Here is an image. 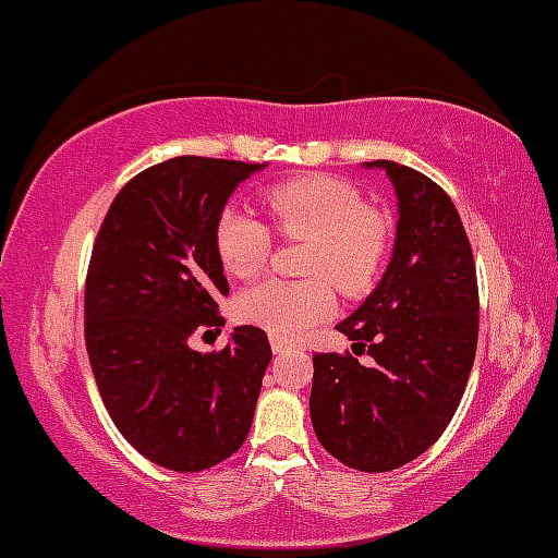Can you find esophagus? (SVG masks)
Instances as JSON below:
<instances>
[{"instance_id": "34e87169", "label": "esophagus", "mask_w": 558, "mask_h": 558, "mask_svg": "<svg viewBox=\"0 0 558 558\" xmlns=\"http://www.w3.org/2000/svg\"><path fill=\"white\" fill-rule=\"evenodd\" d=\"M269 344H272L275 354H280V352H286V349H289V341L278 339V336H269Z\"/></svg>"}]
</instances>
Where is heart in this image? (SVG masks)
Instances as JSON below:
<instances>
[{"label":"heart","instance_id":"obj_1","mask_svg":"<svg viewBox=\"0 0 558 558\" xmlns=\"http://www.w3.org/2000/svg\"><path fill=\"white\" fill-rule=\"evenodd\" d=\"M275 230L289 241H310L304 280H265L235 302L243 323L291 341L333 310V286L344 296H365L381 278L391 251V219L365 204L352 182L304 174L265 193ZM214 246L232 278H256L272 254V232L259 217L235 209L219 214Z\"/></svg>","mask_w":558,"mask_h":558}]
</instances>
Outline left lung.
Instances as JSON below:
<instances>
[{
	"instance_id": "obj_1",
	"label": "left lung",
	"mask_w": 558,
	"mask_h": 558,
	"mask_svg": "<svg viewBox=\"0 0 558 558\" xmlns=\"http://www.w3.org/2000/svg\"><path fill=\"white\" fill-rule=\"evenodd\" d=\"M365 167L395 185V251L371 296L336 328L372 363L315 354L310 415L330 456L381 474L426 452L456 415L476 354L480 289L450 195L402 163Z\"/></svg>"
}]
</instances>
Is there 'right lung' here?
I'll use <instances>...</instances> for the list:
<instances>
[{
  "label": "right lung",
  "mask_w": 558,
  "mask_h": 558,
  "mask_svg": "<svg viewBox=\"0 0 558 558\" xmlns=\"http://www.w3.org/2000/svg\"><path fill=\"white\" fill-rule=\"evenodd\" d=\"M265 163L177 156L132 177L102 219L84 289V341L116 428L171 471L222 463L248 437L267 333L238 326L219 352L190 336L225 326L230 286L214 228L232 190Z\"/></svg>",
  "instance_id": "1"
}]
</instances>
